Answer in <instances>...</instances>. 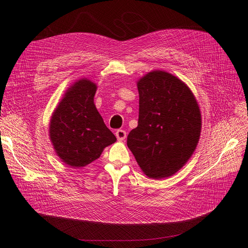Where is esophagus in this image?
<instances>
[{"instance_id": "34e87169", "label": "esophagus", "mask_w": 248, "mask_h": 248, "mask_svg": "<svg viewBox=\"0 0 248 248\" xmlns=\"http://www.w3.org/2000/svg\"><path fill=\"white\" fill-rule=\"evenodd\" d=\"M115 137L120 141H123L126 138V132L124 131V129H117L115 132Z\"/></svg>"}]
</instances>
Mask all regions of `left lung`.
<instances>
[{
  "label": "left lung",
  "instance_id": "obj_1",
  "mask_svg": "<svg viewBox=\"0 0 248 248\" xmlns=\"http://www.w3.org/2000/svg\"><path fill=\"white\" fill-rule=\"evenodd\" d=\"M138 126L127 147L149 178L172 176L190 159L201 133L198 103L176 76L153 71L139 80Z\"/></svg>",
  "mask_w": 248,
  "mask_h": 248
}]
</instances>
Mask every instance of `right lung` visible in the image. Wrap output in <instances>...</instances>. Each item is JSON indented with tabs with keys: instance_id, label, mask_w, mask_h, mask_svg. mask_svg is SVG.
Listing matches in <instances>:
<instances>
[{
	"instance_id": "right-lung-1",
	"label": "right lung",
	"mask_w": 248,
	"mask_h": 248,
	"mask_svg": "<svg viewBox=\"0 0 248 248\" xmlns=\"http://www.w3.org/2000/svg\"><path fill=\"white\" fill-rule=\"evenodd\" d=\"M95 93L96 85L90 80L75 82L50 122V139L57 155L74 168L93 163L116 140L94 106Z\"/></svg>"
}]
</instances>
